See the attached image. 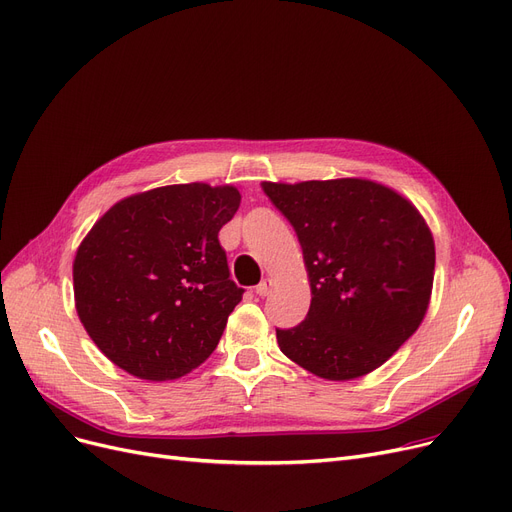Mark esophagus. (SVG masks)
Instances as JSON below:
<instances>
[{"label": "esophagus", "instance_id": "1", "mask_svg": "<svg viewBox=\"0 0 512 512\" xmlns=\"http://www.w3.org/2000/svg\"><path fill=\"white\" fill-rule=\"evenodd\" d=\"M272 286H274V282H272L270 278H265V280H261V282L255 286V293H257L259 297H268V295L272 293Z\"/></svg>", "mask_w": 512, "mask_h": 512}]
</instances>
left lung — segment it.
Returning a JSON list of instances; mask_svg holds the SVG:
<instances>
[{
  "label": "left lung",
  "mask_w": 512,
  "mask_h": 512,
  "mask_svg": "<svg viewBox=\"0 0 512 512\" xmlns=\"http://www.w3.org/2000/svg\"><path fill=\"white\" fill-rule=\"evenodd\" d=\"M261 188L295 228L311 288L305 320L276 330L280 351L326 381L383 366L431 301L435 242L425 217L362 177Z\"/></svg>",
  "instance_id": "8db88e82"
}]
</instances>
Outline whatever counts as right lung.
<instances>
[{"label": "right lung", "instance_id": "obj_1", "mask_svg": "<svg viewBox=\"0 0 512 512\" xmlns=\"http://www.w3.org/2000/svg\"><path fill=\"white\" fill-rule=\"evenodd\" d=\"M238 207V188L192 182L131 194L96 221L73 261V291L110 362L173 381L215 351L244 293L217 238Z\"/></svg>", "mask_w": 512, "mask_h": 512}]
</instances>
